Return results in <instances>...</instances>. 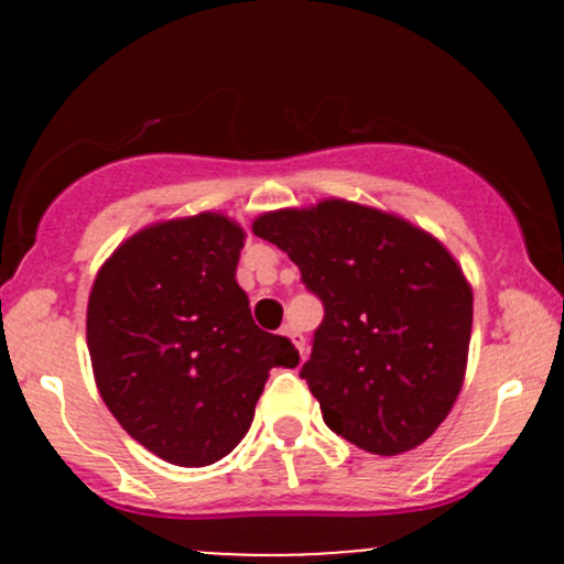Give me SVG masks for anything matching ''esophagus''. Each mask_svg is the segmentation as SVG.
I'll return each mask as SVG.
<instances>
[{"instance_id":"obj_1","label":"esophagus","mask_w":564,"mask_h":564,"mask_svg":"<svg viewBox=\"0 0 564 564\" xmlns=\"http://www.w3.org/2000/svg\"><path fill=\"white\" fill-rule=\"evenodd\" d=\"M283 336H289L291 345L300 349V355H302V360H304V336H302L300 332H296L294 326H283Z\"/></svg>"}]
</instances>
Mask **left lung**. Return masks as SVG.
Masks as SVG:
<instances>
[{
    "instance_id": "1",
    "label": "left lung",
    "mask_w": 564,
    "mask_h": 564,
    "mask_svg": "<svg viewBox=\"0 0 564 564\" xmlns=\"http://www.w3.org/2000/svg\"><path fill=\"white\" fill-rule=\"evenodd\" d=\"M251 230L286 251L326 307L300 371L323 422L377 456L422 445L467 373L471 286L462 264L419 225L345 198L264 212Z\"/></svg>"
}]
</instances>
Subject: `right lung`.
Returning a JSON list of instances; mask_svg holds the SVG:
<instances>
[{
  "label": "right lung",
  "instance_id": "1",
  "mask_svg": "<svg viewBox=\"0 0 564 564\" xmlns=\"http://www.w3.org/2000/svg\"><path fill=\"white\" fill-rule=\"evenodd\" d=\"M246 230L223 212L161 219L97 270L87 302L95 384L142 448L209 467L241 443L270 368L300 364L251 321L236 268Z\"/></svg>",
  "mask_w": 564,
  "mask_h": 564
}]
</instances>
